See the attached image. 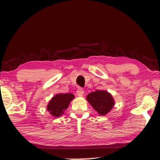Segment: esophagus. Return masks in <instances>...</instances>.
<instances>
[{"label":"esophagus","instance_id":"esophagus-1","mask_svg":"<svg viewBox=\"0 0 160 160\" xmlns=\"http://www.w3.org/2000/svg\"><path fill=\"white\" fill-rule=\"evenodd\" d=\"M76 93H77L78 96H79V97H82L83 95H84V91L82 88H78L77 89V91H76Z\"/></svg>","mask_w":160,"mask_h":160}]
</instances>
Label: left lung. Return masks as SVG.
Instances as JSON below:
<instances>
[{
  "label": "left lung",
  "mask_w": 160,
  "mask_h": 160,
  "mask_svg": "<svg viewBox=\"0 0 160 160\" xmlns=\"http://www.w3.org/2000/svg\"><path fill=\"white\" fill-rule=\"evenodd\" d=\"M87 100L93 108L101 116L107 114L115 104L112 95L105 90H96L88 94Z\"/></svg>",
  "instance_id": "1"
}]
</instances>
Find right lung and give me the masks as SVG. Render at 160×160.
<instances>
[{
	"mask_svg": "<svg viewBox=\"0 0 160 160\" xmlns=\"http://www.w3.org/2000/svg\"><path fill=\"white\" fill-rule=\"evenodd\" d=\"M73 98L74 95L71 93L58 94L52 98L47 105V110L54 117H59L64 113Z\"/></svg>",
	"mask_w": 160,
	"mask_h": 160,
	"instance_id": "add662e5",
	"label": "right lung"
}]
</instances>
